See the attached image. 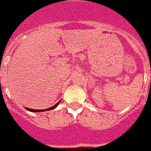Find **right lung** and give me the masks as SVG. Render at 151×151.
<instances>
[{"instance_id":"1","label":"right lung","mask_w":151,"mask_h":151,"mask_svg":"<svg viewBox=\"0 0 151 151\" xmlns=\"http://www.w3.org/2000/svg\"><path fill=\"white\" fill-rule=\"evenodd\" d=\"M60 102V101H59V102H58V103L56 104L55 105H54L53 107H50V108H47V109H44V110H35V109H30V108H28V107H26V109L27 110V111H30V112H43V111H50V110H53V109H54L55 107L58 106V104H59V103Z\"/></svg>"}]
</instances>
